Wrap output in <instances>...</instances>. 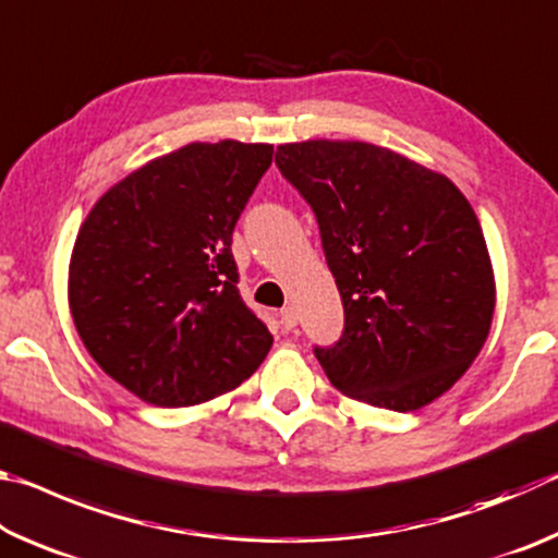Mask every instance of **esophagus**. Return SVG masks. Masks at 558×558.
Masks as SVG:
<instances>
[{
	"label": "esophagus",
	"instance_id": "obj_1",
	"mask_svg": "<svg viewBox=\"0 0 558 558\" xmlns=\"http://www.w3.org/2000/svg\"><path fill=\"white\" fill-rule=\"evenodd\" d=\"M280 325L282 329H292L298 325V313L292 307H282L280 310Z\"/></svg>",
	"mask_w": 558,
	"mask_h": 558
}]
</instances>
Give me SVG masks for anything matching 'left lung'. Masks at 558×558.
<instances>
[{
	"instance_id": "8db88e82",
	"label": "left lung",
	"mask_w": 558,
	"mask_h": 558,
	"mask_svg": "<svg viewBox=\"0 0 558 558\" xmlns=\"http://www.w3.org/2000/svg\"><path fill=\"white\" fill-rule=\"evenodd\" d=\"M280 174L315 211L344 305L342 337L315 347L352 399L415 411L483 349L495 278L483 229L448 177L369 143L280 145Z\"/></svg>"
}]
</instances>
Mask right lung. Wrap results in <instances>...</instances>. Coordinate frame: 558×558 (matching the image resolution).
<instances>
[{"mask_svg": "<svg viewBox=\"0 0 558 558\" xmlns=\"http://www.w3.org/2000/svg\"><path fill=\"white\" fill-rule=\"evenodd\" d=\"M272 145L192 143L100 196L73 245L69 302L83 344L110 379L179 409L231 391L272 335L239 292L235 221Z\"/></svg>", "mask_w": 558, "mask_h": 558, "instance_id": "1", "label": "right lung"}]
</instances>
